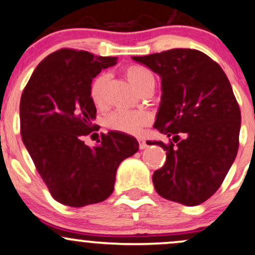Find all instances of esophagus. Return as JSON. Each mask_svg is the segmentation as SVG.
<instances>
[{"label":"esophagus","instance_id":"obj_1","mask_svg":"<svg viewBox=\"0 0 255 255\" xmlns=\"http://www.w3.org/2000/svg\"><path fill=\"white\" fill-rule=\"evenodd\" d=\"M138 147H140V150H143V148L147 147V143H146V141L143 138H138Z\"/></svg>","mask_w":255,"mask_h":255}]
</instances>
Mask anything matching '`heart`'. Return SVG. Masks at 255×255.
Returning a JSON list of instances; mask_svg holds the SVG:
<instances>
[{"label": "heart", "mask_w": 255, "mask_h": 255, "mask_svg": "<svg viewBox=\"0 0 255 255\" xmlns=\"http://www.w3.org/2000/svg\"><path fill=\"white\" fill-rule=\"evenodd\" d=\"M124 74L130 84L138 93H151L155 87V79L150 70L140 65H128L125 68ZM108 75H98L90 87V97L97 105L102 107L105 103V87H107ZM152 118L147 112L143 110H128L118 109L107 118V127L112 130L120 131L124 133H140L143 128L147 127Z\"/></svg>", "instance_id": "heart-1"}]
</instances>
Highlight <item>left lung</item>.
<instances>
[{"instance_id":"8db88e82","label":"left lung","mask_w":255,"mask_h":255,"mask_svg":"<svg viewBox=\"0 0 255 255\" xmlns=\"http://www.w3.org/2000/svg\"><path fill=\"white\" fill-rule=\"evenodd\" d=\"M161 78L155 128L170 143L152 182L161 197L185 206L207 201L219 188L238 152L241 110L226 73L207 54L175 48L131 57Z\"/></svg>"}]
</instances>
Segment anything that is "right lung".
<instances>
[{"label": "right lung", "mask_w": 255, "mask_h": 255, "mask_svg": "<svg viewBox=\"0 0 255 255\" xmlns=\"http://www.w3.org/2000/svg\"><path fill=\"white\" fill-rule=\"evenodd\" d=\"M117 57L60 49L37 65L19 104L21 135L37 171L55 201L84 207L114 191L122 161L137 152L133 136L109 131L98 145L84 143L95 128L92 82Z\"/></svg>", "instance_id": "1"}]
</instances>
